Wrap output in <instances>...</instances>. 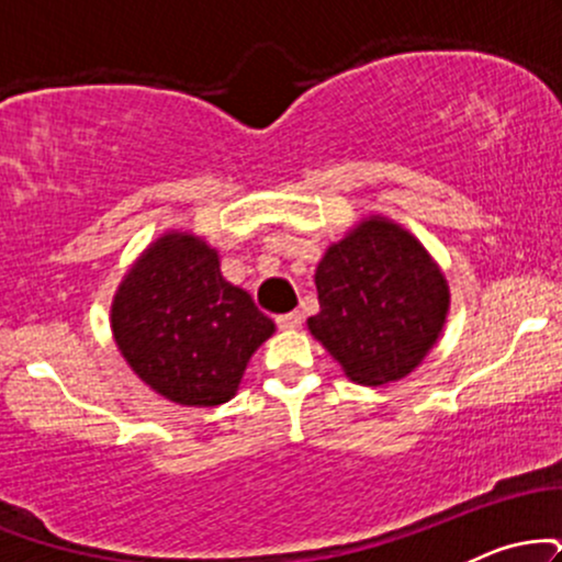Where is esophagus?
I'll return each mask as SVG.
<instances>
[{
  "label": "esophagus",
  "mask_w": 562,
  "mask_h": 562,
  "mask_svg": "<svg viewBox=\"0 0 562 562\" xmlns=\"http://www.w3.org/2000/svg\"><path fill=\"white\" fill-rule=\"evenodd\" d=\"M301 312H288V314H280V317H277V327H280V330H299L301 327Z\"/></svg>",
  "instance_id": "obj_1"
}]
</instances>
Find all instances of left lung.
<instances>
[{"label":"left lung","mask_w":562,"mask_h":562,"mask_svg":"<svg viewBox=\"0 0 562 562\" xmlns=\"http://www.w3.org/2000/svg\"><path fill=\"white\" fill-rule=\"evenodd\" d=\"M314 282L319 312L306 327L353 383L406 378L447 325V277L425 245L389 216H367L327 245Z\"/></svg>","instance_id":"left-lung-1"}]
</instances>
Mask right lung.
Segmentation results:
<instances>
[{
  "label": "right lung",
  "mask_w": 562,
  "mask_h": 562,
  "mask_svg": "<svg viewBox=\"0 0 562 562\" xmlns=\"http://www.w3.org/2000/svg\"><path fill=\"white\" fill-rule=\"evenodd\" d=\"M121 357L179 406H218L240 389L274 322L222 277L218 250L192 232H164L128 267L111 303Z\"/></svg>",
  "instance_id": "1"
}]
</instances>
